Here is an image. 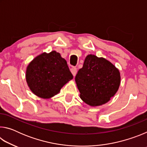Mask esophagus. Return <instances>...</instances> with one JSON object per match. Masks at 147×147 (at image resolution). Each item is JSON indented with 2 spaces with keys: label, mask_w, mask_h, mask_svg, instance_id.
Listing matches in <instances>:
<instances>
[{
  "label": "esophagus",
  "mask_w": 147,
  "mask_h": 147,
  "mask_svg": "<svg viewBox=\"0 0 147 147\" xmlns=\"http://www.w3.org/2000/svg\"><path fill=\"white\" fill-rule=\"evenodd\" d=\"M71 71L72 74H73V75L74 76H75L76 74V73H77V69H76V67H72V68L71 69Z\"/></svg>",
  "instance_id": "34e87169"
}]
</instances>
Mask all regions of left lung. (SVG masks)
<instances>
[{
  "instance_id": "1",
  "label": "left lung",
  "mask_w": 147,
  "mask_h": 147,
  "mask_svg": "<svg viewBox=\"0 0 147 147\" xmlns=\"http://www.w3.org/2000/svg\"><path fill=\"white\" fill-rule=\"evenodd\" d=\"M80 97L88 105L96 107L108 102L121 84L119 69L106 59L88 54L75 77Z\"/></svg>"
}]
</instances>
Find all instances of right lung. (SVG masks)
<instances>
[{"label": "right lung", "instance_id": "1", "mask_svg": "<svg viewBox=\"0 0 147 147\" xmlns=\"http://www.w3.org/2000/svg\"><path fill=\"white\" fill-rule=\"evenodd\" d=\"M73 78L66 60L55 51L37 56L26 70V80L30 89L44 99L58 94L65 84Z\"/></svg>", "mask_w": 147, "mask_h": 147}]
</instances>
